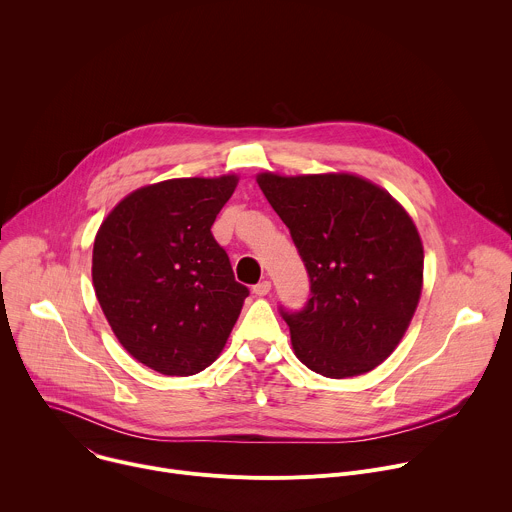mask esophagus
Returning a JSON list of instances; mask_svg holds the SVG:
<instances>
[{
	"instance_id": "34e87169",
	"label": "esophagus",
	"mask_w": 512,
	"mask_h": 512,
	"mask_svg": "<svg viewBox=\"0 0 512 512\" xmlns=\"http://www.w3.org/2000/svg\"><path fill=\"white\" fill-rule=\"evenodd\" d=\"M269 291H271V281H267V279H265V281H259L257 285H253V294L259 296V298H261V296H267Z\"/></svg>"
}]
</instances>
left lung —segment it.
Instances as JSON below:
<instances>
[{"label":"left lung","instance_id":"8db88e82","mask_svg":"<svg viewBox=\"0 0 512 512\" xmlns=\"http://www.w3.org/2000/svg\"><path fill=\"white\" fill-rule=\"evenodd\" d=\"M257 184L308 269L310 300L281 316L306 367L330 379L373 371L401 342L423 285V245L405 208L354 174Z\"/></svg>","mask_w":512,"mask_h":512}]
</instances>
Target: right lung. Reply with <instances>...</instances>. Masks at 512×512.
<instances>
[{
    "label": "right lung",
    "mask_w": 512,
    "mask_h": 512,
    "mask_svg": "<svg viewBox=\"0 0 512 512\" xmlns=\"http://www.w3.org/2000/svg\"><path fill=\"white\" fill-rule=\"evenodd\" d=\"M237 176L174 178L125 196L93 247V285L123 348L145 367L188 377L216 360L249 289L210 233Z\"/></svg>",
    "instance_id": "right-lung-1"
}]
</instances>
